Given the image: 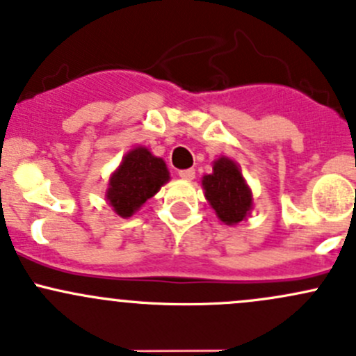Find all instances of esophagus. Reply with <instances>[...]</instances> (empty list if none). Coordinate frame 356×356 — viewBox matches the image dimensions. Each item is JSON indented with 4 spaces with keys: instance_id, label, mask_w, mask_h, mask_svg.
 <instances>
[{
    "instance_id": "1",
    "label": "esophagus",
    "mask_w": 356,
    "mask_h": 356,
    "mask_svg": "<svg viewBox=\"0 0 356 356\" xmlns=\"http://www.w3.org/2000/svg\"><path fill=\"white\" fill-rule=\"evenodd\" d=\"M178 177L181 179H193L195 178V170H181L178 171Z\"/></svg>"
}]
</instances>
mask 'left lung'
Returning a JSON list of instances; mask_svg holds the SVG:
<instances>
[{
  "label": "left lung",
  "mask_w": 356,
  "mask_h": 356,
  "mask_svg": "<svg viewBox=\"0 0 356 356\" xmlns=\"http://www.w3.org/2000/svg\"><path fill=\"white\" fill-rule=\"evenodd\" d=\"M202 185L205 199L222 222L236 225L247 218L252 209V193L232 159L221 157L216 161L212 175H205Z\"/></svg>",
  "instance_id": "1"
}]
</instances>
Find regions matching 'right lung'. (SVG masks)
Listing matches in <instances>:
<instances>
[{
  "mask_svg": "<svg viewBox=\"0 0 356 356\" xmlns=\"http://www.w3.org/2000/svg\"><path fill=\"white\" fill-rule=\"evenodd\" d=\"M168 179L170 173L164 161L154 157L145 147H137L124 156L123 163L109 179L106 197L116 214L130 218L159 192Z\"/></svg>",
  "mask_w": 356,
  "mask_h": 356,
  "instance_id": "add662e5",
  "label": "right lung"
}]
</instances>
